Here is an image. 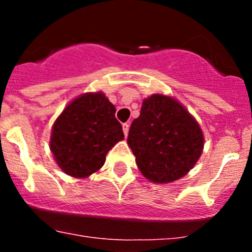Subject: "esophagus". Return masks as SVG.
Returning a JSON list of instances; mask_svg holds the SVG:
<instances>
[{
	"label": "esophagus",
	"mask_w": 252,
	"mask_h": 252,
	"mask_svg": "<svg viewBox=\"0 0 252 252\" xmlns=\"http://www.w3.org/2000/svg\"><path fill=\"white\" fill-rule=\"evenodd\" d=\"M122 128H123V133H124V135H128V133H129V124L128 123H124L123 126H122Z\"/></svg>",
	"instance_id": "obj_1"
}]
</instances>
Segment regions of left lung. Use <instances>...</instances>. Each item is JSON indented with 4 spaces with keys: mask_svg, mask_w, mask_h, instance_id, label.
<instances>
[{
    "mask_svg": "<svg viewBox=\"0 0 252 252\" xmlns=\"http://www.w3.org/2000/svg\"><path fill=\"white\" fill-rule=\"evenodd\" d=\"M128 145L139 169L154 183H171L194 167L204 149L197 122L172 97L152 95L129 129Z\"/></svg>",
    "mask_w": 252,
    "mask_h": 252,
    "instance_id": "obj_1",
    "label": "left lung"
}]
</instances>
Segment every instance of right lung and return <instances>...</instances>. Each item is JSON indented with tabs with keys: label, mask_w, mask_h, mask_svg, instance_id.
Instances as JSON below:
<instances>
[{
	"label": "right lung",
	"mask_w": 252,
	"mask_h": 252,
	"mask_svg": "<svg viewBox=\"0 0 252 252\" xmlns=\"http://www.w3.org/2000/svg\"><path fill=\"white\" fill-rule=\"evenodd\" d=\"M114 113L116 107L102 93L85 94L56 119L51 151L64 173L85 178L103 166L107 152L124 139Z\"/></svg>",
	"instance_id": "1"
}]
</instances>
